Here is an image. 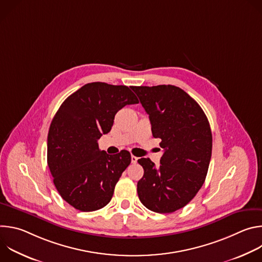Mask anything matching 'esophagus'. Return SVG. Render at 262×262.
Here are the masks:
<instances>
[{"label":"esophagus","mask_w":262,"mask_h":262,"mask_svg":"<svg viewBox=\"0 0 262 262\" xmlns=\"http://www.w3.org/2000/svg\"><path fill=\"white\" fill-rule=\"evenodd\" d=\"M137 162H138V158L135 157V156H132V163L137 164Z\"/></svg>","instance_id":"34e87169"}]
</instances>
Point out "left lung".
Listing matches in <instances>:
<instances>
[{
    "label": "left lung",
    "mask_w": 262,
    "mask_h": 262,
    "mask_svg": "<svg viewBox=\"0 0 262 262\" xmlns=\"http://www.w3.org/2000/svg\"><path fill=\"white\" fill-rule=\"evenodd\" d=\"M164 148L160 167L140 159L144 169L137 191L142 204L155 212L170 213L188 204L204 183L211 158L212 136L201 106L172 85L132 87Z\"/></svg>",
    "instance_id": "left-lung-1"
}]
</instances>
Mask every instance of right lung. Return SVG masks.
Wrapping results in <instances>:
<instances>
[{
  "label": "right lung",
  "instance_id": "add662e5",
  "mask_svg": "<svg viewBox=\"0 0 262 262\" xmlns=\"http://www.w3.org/2000/svg\"><path fill=\"white\" fill-rule=\"evenodd\" d=\"M139 100L127 86L89 83L68 96L51 123L48 165L61 197L81 211L105 206L130 164L127 150L107 155L97 140L107 134L117 112Z\"/></svg>",
  "mask_w": 262,
  "mask_h": 262
}]
</instances>
